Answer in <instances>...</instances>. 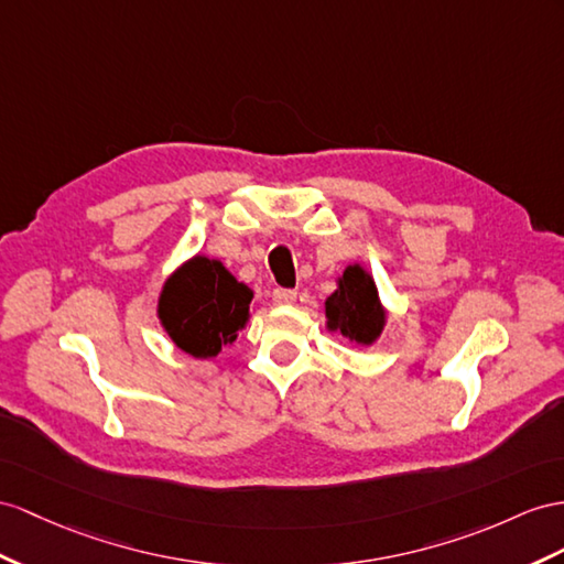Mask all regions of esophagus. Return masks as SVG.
Here are the masks:
<instances>
[{
  "label": "esophagus",
  "mask_w": 564,
  "mask_h": 564,
  "mask_svg": "<svg viewBox=\"0 0 564 564\" xmlns=\"http://www.w3.org/2000/svg\"><path fill=\"white\" fill-rule=\"evenodd\" d=\"M271 297H273V302H276V305H293L297 293L291 291V288H276Z\"/></svg>",
  "instance_id": "1"
}]
</instances>
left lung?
Masks as SVG:
<instances>
[{"label":"left lung","mask_w":564,"mask_h":564,"mask_svg":"<svg viewBox=\"0 0 564 564\" xmlns=\"http://www.w3.org/2000/svg\"><path fill=\"white\" fill-rule=\"evenodd\" d=\"M326 326L359 345H371L381 336L386 310L365 267H345L336 293L326 297Z\"/></svg>","instance_id":"8db88e82"}]
</instances>
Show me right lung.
<instances>
[{
    "instance_id": "right-lung-1",
    "label": "right lung",
    "mask_w": 564,
    "mask_h": 564,
    "mask_svg": "<svg viewBox=\"0 0 564 564\" xmlns=\"http://www.w3.org/2000/svg\"><path fill=\"white\" fill-rule=\"evenodd\" d=\"M252 291L219 259L193 257L166 279L156 316L169 338L197 359L216 357L250 319Z\"/></svg>"
}]
</instances>
